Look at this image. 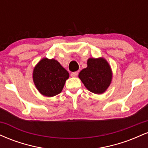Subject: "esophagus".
Segmentation results:
<instances>
[{
	"label": "esophagus",
	"mask_w": 148,
	"mask_h": 148,
	"mask_svg": "<svg viewBox=\"0 0 148 148\" xmlns=\"http://www.w3.org/2000/svg\"><path fill=\"white\" fill-rule=\"evenodd\" d=\"M77 75H78V72H72V74H71V76H72V77H76Z\"/></svg>",
	"instance_id": "34e87169"
}]
</instances>
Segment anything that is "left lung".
I'll use <instances>...</instances> for the list:
<instances>
[{"instance_id":"1","label":"left lung","mask_w":148,"mask_h":148,"mask_svg":"<svg viewBox=\"0 0 148 148\" xmlns=\"http://www.w3.org/2000/svg\"><path fill=\"white\" fill-rule=\"evenodd\" d=\"M87 67L80 72L79 78L89 91L100 95L106 92L111 84L113 73L109 63L103 58L87 60Z\"/></svg>"}]
</instances>
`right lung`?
<instances>
[{"label":"right lung","instance_id":"add662e5","mask_svg":"<svg viewBox=\"0 0 148 148\" xmlns=\"http://www.w3.org/2000/svg\"><path fill=\"white\" fill-rule=\"evenodd\" d=\"M68 72L55 59L42 58L34 67L33 82L42 95L51 97L62 92Z\"/></svg>","mask_w":148,"mask_h":148}]
</instances>
